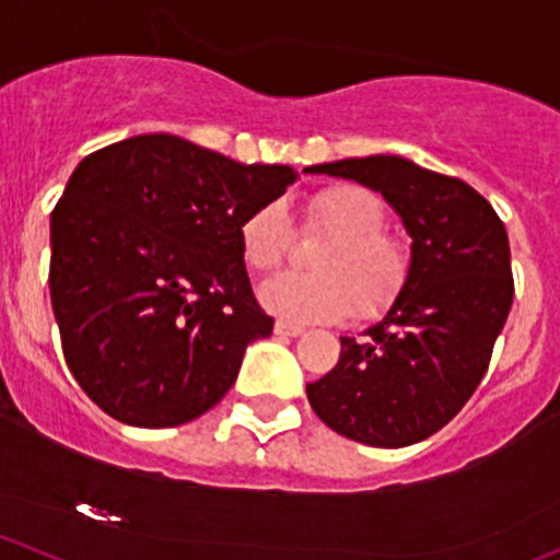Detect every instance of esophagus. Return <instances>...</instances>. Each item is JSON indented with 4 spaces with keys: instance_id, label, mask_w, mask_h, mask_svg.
<instances>
[{
    "instance_id": "1",
    "label": "esophagus",
    "mask_w": 560,
    "mask_h": 560,
    "mask_svg": "<svg viewBox=\"0 0 560 560\" xmlns=\"http://www.w3.org/2000/svg\"><path fill=\"white\" fill-rule=\"evenodd\" d=\"M273 332L281 335V338H298V335H303L305 329L298 327V325H290V322H276Z\"/></svg>"
}]
</instances>
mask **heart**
<instances>
[{
    "mask_svg": "<svg viewBox=\"0 0 560 560\" xmlns=\"http://www.w3.org/2000/svg\"><path fill=\"white\" fill-rule=\"evenodd\" d=\"M305 222L329 238L311 255L314 273H279L262 281L257 300L290 325L338 322L354 311L375 319L392 308L410 279V249L384 233L386 209L362 185H332L305 203ZM290 246V217L279 201L252 209L238 228V249L252 270H273Z\"/></svg>",
    "mask_w": 560,
    "mask_h": 560,
    "instance_id": "obj_1",
    "label": "heart"
}]
</instances>
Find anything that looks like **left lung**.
Returning a JSON list of instances; mask_svg holds the SVG:
<instances>
[{"instance_id":"left-lung-1","label":"left lung","mask_w":560,"mask_h":560,"mask_svg":"<svg viewBox=\"0 0 560 560\" xmlns=\"http://www.w3.org/2000/svg\"><path fill=\"white\" fill-rule=\"evenodd\" d=\"M311 174L381 192L410 235L405 292L340 359L305 386L314 413L343 438L405 448L443 429L486 375L513 305L504 222L462 179L399 155L346 158Z\"/></svg>"}]
</instances>
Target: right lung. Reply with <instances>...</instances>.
<instances>
[{"label": "right lung", "mask_w": 560, "mask_h": 560, "mask_svg": "<svg viewBox=\"0 0 560 560\" xmlns=\"http://www.w3.org/2000/svg\"><path fill=\"white\" fill-rule=\"evenodd\" d=\"M295 179L174 133L82 158L50 214V303L69 370L104 413L166 429L225 397L246 346L273 329L238 228Z\"/></svg>", "instance_id": "1"}]
</instances>
